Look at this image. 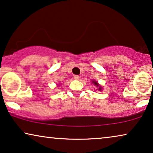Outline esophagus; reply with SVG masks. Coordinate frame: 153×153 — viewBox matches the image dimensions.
Masks as SVG:
<instances>
[{"label":"esophagus","mask_w":153,"mask_h":153,"mask_svg":"<svg viewBox=\"0 0 153 153\" xmlns=\"http://www.w3.org/2000/svg\"><path fill=\"white\" fill-rule=\"evenodd\" d=\"M79 78H80V77H79V75H74V79H75V80H79Z\"/></svg>","instance_id":"34e87169"}]
</instances>
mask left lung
Returning <instances> with one entry per match:
<instances>
[{
	"mask_svg": "<svg viewBox=\"0 0 153 153\" xmlns=\"http://www.w3.org/2000/svg\"><path fill=\"white\" fill-rule=\"evenodd\" d=\"M93 83H94V84H95V85H97V86L98 87L99 86V85H98V83H97V82H96V81H93ZM100 88L98 89H99V91H101V89H102V88H101V86H99Z\"/></svg>",
	"mask_w": 153,
	"mask_h": 153,
	"instance_id": "left-lung-1",
	"label": "left lung"
}]
</instances>
